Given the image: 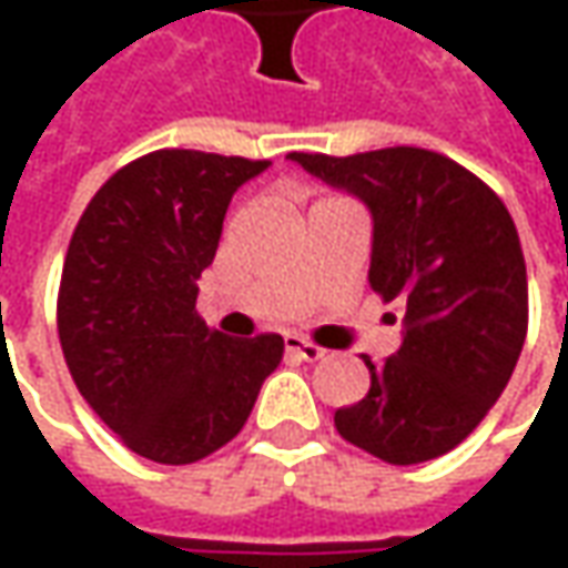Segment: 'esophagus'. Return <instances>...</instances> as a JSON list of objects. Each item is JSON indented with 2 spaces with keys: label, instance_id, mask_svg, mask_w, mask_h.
I'll return each instance as SVG.
<instances>
[{
  "label": "esophagus",
  "instance_id": "34e87169",
  "mask_svg": "<svg viewBox=\"0 0 568 568\" xmlns=\"http://www.w3.org/2000/svg\"><path fill=\"white\" fill-rule=\"evenodd\" d=\"M284 347H287V354H294V357H300V361L306 363L322 361V357H325V351H322L318 344H310V341L296 338V335H287V338H284Z\"/></svg>",
  "mask_w": 568,
  "mask_h": 568
}]
</instances>
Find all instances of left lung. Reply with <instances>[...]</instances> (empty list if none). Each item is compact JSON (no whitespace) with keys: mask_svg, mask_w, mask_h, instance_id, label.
<instances>
[{"mask_svg":"<svg viewBox=\"0 0 568 568\" xmlns=\"http://www.w3.org/2000/svg\"><path fill=\"white\" fill-rule=\"evenodd\" d=\"M369 207V287L404 306L402 347L363 357L369 392L338 433L388 465L439 458L487 417L528 335V272L513 214L470 170L424 148L287 154Z\"/></svg>","mask_w":568,"mask_h":568,"instance_id":"8db88e82","label":"left lung"}]
</instances>
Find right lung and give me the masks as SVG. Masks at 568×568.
<instances>
[{
  "label": "right lung",
  "instance_id": "obj_1",
  "mask_svg": "<svg viewBox=\"0 0 568 568\" xmlns=\"http://www.w3.org/2000/svg\"><path fill=\"white\" fill-rule=\"evenodd\" d=\"M268 161L166 148L116 170L78 221L59 341L84 402L135 455L192 465L243 429L281 335L233 341L195 313L233 192Z\"/></svg>",
  "mask_w": 568,
  "mask_h": 568
}]
</instances>
